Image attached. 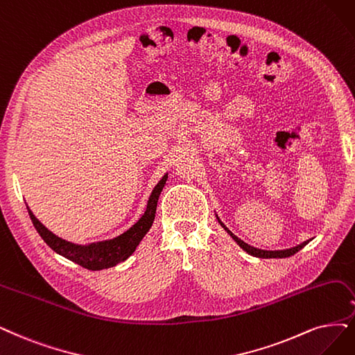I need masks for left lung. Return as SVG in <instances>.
I'll return each instance as SVG.
<instances>
[{
  "mask_svg": "<svg viewBox=\"0 0 355 355\" xmlns=\"http://www.w3.org/2000/svg\"><path fill=\"white\" fill-rule=\"evenodd\" d=\"M220 222V220H219ZM220 225L224 227L227 231H228V234L231 235V237L237 241V244L243 248V250H245L248 254H252V256H256V257H261V259H275V257H278V259H281V257H290V256H294L295 253H298L301 248H303L306 244H309V241H306V243H303V244H300V245H297V247H293V248H288V250H278V252H266V250H260V248H254V247H252V245H248L247 243H244L243 240H240L237 235H234L224 224H222L220 222Z\"/></svg>",
  "mask_w": 355,
  "mask_h": 355,
  "instance_id": "8db88e82",
  "label": "left lung"
}]
</instances>
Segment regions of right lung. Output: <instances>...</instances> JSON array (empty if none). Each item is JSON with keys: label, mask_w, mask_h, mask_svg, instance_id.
<instances>
[{"label": "right lung", "mask_w": 355, "mask_h": 355, "mask_svg": "<svg viewBox=\"0 0 355 355\" xmlns=\"http://www.w3.org/2000/svg\"><path fill=\"white\" fill-rule=\"evenodd\" d=\"M166 178L168 177L165 175L159 182H157L156 187L153 189V191L150 194V198H149L146 212L143 214V216L128 231H125L121 235H118L116 239L85 245V247L71 244L69 241L57 237V235L48 231L41 224V222L36 219V216L32 214L29 207H28V211H29L31 219L33 222L36 231L44 239V241L52 248V250L64 256L65 259L74 261V263L80 265L85 269L102 270V269L112 268L118 263H121V261H124L127 257L133 254L136 247L144 237V234L149 231V228L153 224L157 199H159V194L165 186Z\"/></svg>", "instance_id": "1"}]
</instances>
